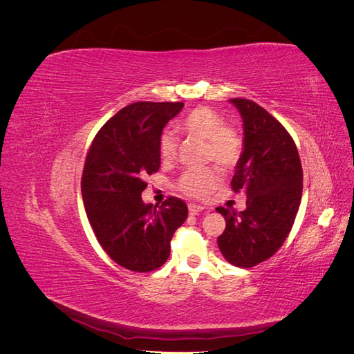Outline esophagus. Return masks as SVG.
Listing matches in <instances>:
<instances>
[{
    "label": "esophagus",
    "instance_id": "obj_1",
    "mask_svg": "<svg viewBox=\"0 0 354 354\" xmlns=\"http://www.w3.org/2000/svg\"><path fill=\"white\" fill-rule=\"evenodd\" d=\"M202 211H203V207L195 205V203H189V212L192 214V216H198V214Z\"/></svg>",
    "mask_w": 354,
    "mask_h": 354
}]
</instances>
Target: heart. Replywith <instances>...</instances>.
<instances>
[{
  "mask_svg": "<svg viewBox=\"0 0 354 354\" xmlns=\"http://www.w3.org/2000/svg\"><path fill=\"white\" fill-rule=\"evenodd\" d=\"M185 131L207 140V158L223 168H233L241 159L243 142L241 134L233 127L224 125L223 118L209 108L201 106L190 111L181 121ZM159 153L164 160H171L177 153V136L174 131L165 130L159 138ZM221 174L216 167L202 169H187L178 178V189L185 195L203 199L218 186Z\"/></svg>",
  "mask_w": 354,
  "mask_h": 354,
  "instance_id": "1",
  "label": "heart"
}]
</instances>
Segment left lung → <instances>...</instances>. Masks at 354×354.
<instances>
[{"label":"left lung","instance_id":"8db88e82","mask_svg":"<svg viewBox=\"0 0 354 354\" xmlns=\"http://www.w3.org/2000/svg\"><path fill=\"white\" fill-rule=\"evenodd\" d=\"M229 102L243 122L232 189L246 195V208H217L226 220L217 243L230 264L248 269L270 259L291 232L301 202L303 168L292 137L276 118L252 100Z\"/></svg>","mask_w":354,"mask_h":354}]
</instances>
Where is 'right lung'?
I'll return each mask as SVG.
<instances>
[{
	"mask_svg": "<svg viewBox=\"0 0 354 354\" xmlns=\"http://www.w3.org/2000/svg\"><path fill=\"white\" fill-rule=\"evenodd\" d=\"M183 103L136 102L125 106L94 137L81 190L85 212L102 248L133 272L159 269L171 238L187 218V205L169 196L160 207L145 203V177L160 167L159 138Z\"/></svg>",
	"mask_w": 354,
	"mask_h": 354,
	"instance_id": "add662e5",
	"label": "right lung"
}]
</instances>
